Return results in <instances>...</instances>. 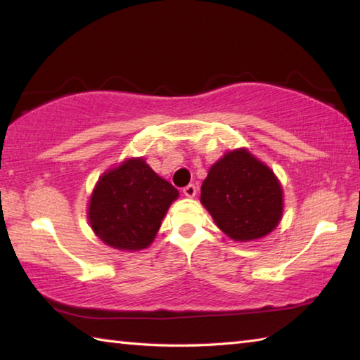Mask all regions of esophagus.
<instances>
[{
	"label": "esophagus",
	"instance_id": "1",
	"mask_svg": "<svg viewBox=\"0 0 360 360\" xmlns=\"http://www.w3.org/2000/svg\"><path fill=\"white\" fill-rule=\"evenodd\" d=\"M182 192H184L186 197L192 198V197H195V193H197V187H195L193 184H188V186H186L184 188H182Z\"/></svg>",
	"mask_w": 360,
	"mask_h": 360
}]
</instances>
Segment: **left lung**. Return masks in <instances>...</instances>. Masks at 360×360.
Instances as JSON below:
<instances>
[{
	"label": "left lung",
	"instance_id": "left-lung-1",
	"mask_svg": "<svg viewBox=\"0 0 360 360\" xmlns=\"http://www.w3.org/2000/svg\"><path fill=\"white\" fill-rule=\"evenodd\" d=\"M200 200L217 227L235 241L268 235L283 214L276 176L246 149L227 152L210 168Z\"/></svg>",
	"mask_w": 360,
	"mask_h": 360
}]
</instances>
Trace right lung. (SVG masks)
<instances>
[{
    "label": "right lung",
    "mask_w": 360,
    "mask_h": 360,
    "mask_svg": "<svg viewBox=\"0 0 360 360\" xmlns=\"http://www.w3.org/2000/svg\"><path fill=\"white\" fill-rule=\"evenodd\" d=\"M178 195L143 158H131L101 176L90 198L89 221L108 246L138 251L154 241Z\"/></svg>",
    "instance_id": "right-lung-1"
}]
</instances>
